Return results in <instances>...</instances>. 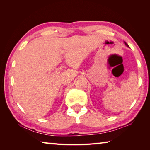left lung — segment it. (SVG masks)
<instances>
[{
  "mask_svg": "<svg viewBox=\"0 0 150 150\" xmlns=\"http://www.w3.org/2000/svg\"><path fill=\"white\" fill-rule=\"evenodd\" d=\"M125 44H126V45L127 46H128V47H129V46H128V44H126V43L125 42Z\"/></svg>",
  "mask_w": 150,
  "mask_h": 150,
  "instance_id": "left-lung-1",
  "label": "left lung"
}]
</instances>
